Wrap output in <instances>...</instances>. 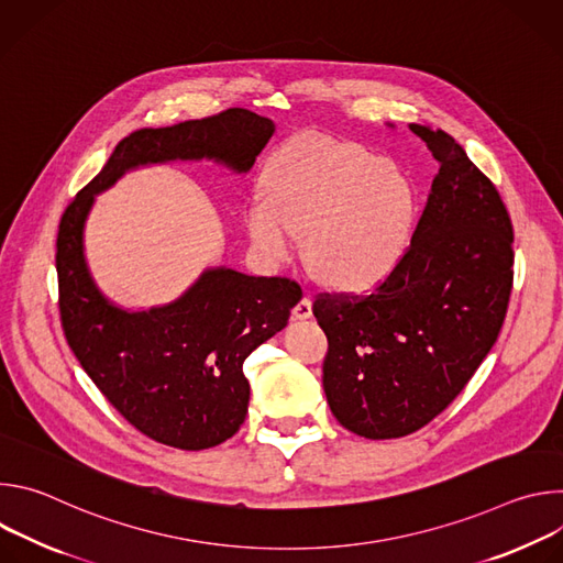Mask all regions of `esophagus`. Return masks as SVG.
Wrapping results in <instances>:
<instances>
[{
  "label": "esophagus",
  "mask_w": 563,
  "mask_h": 563,
  "mask_svg": "<svg viewBox=\"0 0 563 563\" xmlns=\"http://www.w3.org/2000/svg\"><path fill=\"white\" fill-rule=\"evenodd\" d=\"M291 316H294L296 320H305V318H309V316H311V296H302V298H300V302L294 307Z\"/></svg>",
  "instance_id": "34e87169"
}]
</instances>
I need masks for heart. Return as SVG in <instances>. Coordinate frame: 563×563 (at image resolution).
I'll return each instance as SVG.
<instances>
[{
	"label": "heart",
	"mask_w": 563,
	"mask_h": 563,
	"mask_svg": "<svg viewBox=\"0 0 563 563\" xmlns=\"http://www.w3.org/2000/svg\"><path fill=\"white\" fill-rule=\"evenodd\" d=\"M247 200L243 227L258 261L291 263L307 235V261L325 285L365 291L404 258L417 218L412 178L361 144L307 135L280 146Z\"/></svg>",
	"instance_id": "obj_1"
}]
</instances>
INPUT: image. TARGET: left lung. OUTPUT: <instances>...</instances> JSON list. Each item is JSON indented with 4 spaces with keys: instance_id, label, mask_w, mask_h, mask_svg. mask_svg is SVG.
I'll use <instances>...</instances> for the list:
<instances>
[{
    "instance_id": "obj_1",
    "label": "left lung",
    "mask_w": 563,
    "mask_h": 563,
    "mask_svg": "<svg viewBox=\"0 0 563 563\" xmlns=\"http://www.w3.org/2000/svg\"><path fill=\"white\" fill-rule=\"evenodd\" d=\"M439 174L410 247L365 296L318 294L332 415L365 439L439 417L493 350L512 291V222L497 187L441 129L410 124Z\"/></svg>"
}]
</instances>
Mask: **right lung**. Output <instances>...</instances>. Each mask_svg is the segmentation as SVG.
Wrapping results in <instances>:
<instances>
[{
  "label": "right lung",
  "instance_id": "1",
  "mask_svg": "<svg viewBox=\"0 0 563 563\" xmlns=\"http://www.w3.org/2000/svg\"><path fill=\"white\" fill-rule=\"evenodd\" d=\"M274 129L269 118L227 109L133 131L62 213L55 267L68 347L109 404L157 443L207 450L240 430L250 406L243 363L287 325L302 289L289 278L216 267L165 307L120 309L96 287L85 261L82 233L93 196L129 169L169 159L207 157L247 174Z\"/></svg>",
  "mask_w": 563,
  "mask_h": 563
}]
</instances>
